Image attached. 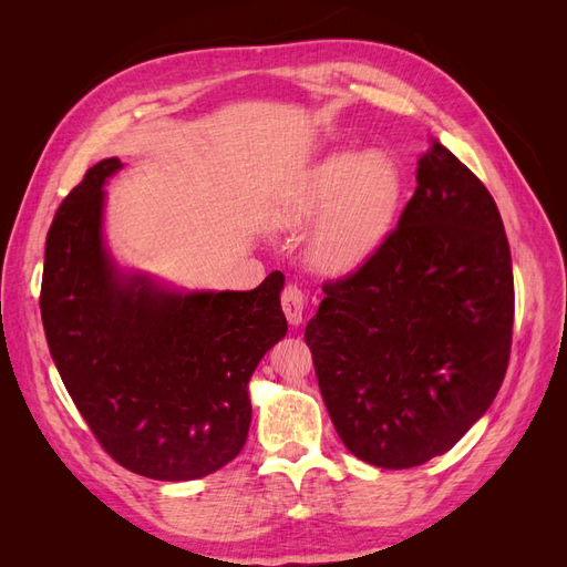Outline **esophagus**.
I'll list each match as a JSON object with an SVG mask.
<instances>
[{
	"label": "esophagus",
	"instance_id": "obj_1",
	"mask_svg": "<svg viewBox=\"0 0 567 567\" xmlns=\"http://www.w3.org/2000/svg\"><path fill=\"white\" fill-rule=\"evenodd\" d=\"M281 307L284 315L290 326H300L302 323V312H305V296L298 286H286L281 293Z\"/></svg>",
	"mask_w": 567,
	"mask_h": 567
}]
</instances>
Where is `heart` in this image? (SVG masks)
<instances>
[{
  "label": "heart",
  "mask_w": 567,
  "mask_h": 567,
  "mask_svg": "<svg viewBox=\"0 0 567 567\" xmlns=\"http://www.w3.org/2000/svg\"><path fill=\"white\" fill-rule=\"evenodd\" d=\"M406 194L400 158L385 148L336 151L286 182L267 210V225L305 238V262L326 277H342L381 250Z\"/></svg>",
  "instance_id": "heart-1"
}]
</instances>
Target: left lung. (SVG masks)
<instances>
[{
    "instance_id": "obj_1",
    "label": "left lung",
    "mask_w": 567,
    "mask_h": 567,
    "mask_svg": "<svg viewBox=\"0 0 567 567\" xmlns=\"http://www.w3.org/2000/svg\"><path fill=\"white\" fill-rule=\"evenodd\" d=\"M323 293L305 340L357 458L414 468L485 416L511 354V250L494 198L447 146L431 140L398 229Z\"/></svg>"
}]
</instances>
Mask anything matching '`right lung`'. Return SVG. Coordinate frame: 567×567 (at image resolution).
Returning <instances> with one entry per match:
<instances>
[{
  "instance_id": "add662e5",
  "label": "right lung",
  "mask_w": 567,
  "mask_h": 567,
  "mask_svg": "<svg viewBox=\"0 0 567 567\" xmlns=\"http://www.w3.org/2000/svg\"><path fill=\"white\" fill-rule=\"evenodd\" d=\"M106 158L65 196L44 248L40 310L51 359L120 466L196 480L244 450L248 383L286 336L284 274L252 290H186L120 267L106 234Z\"/></svg>"
}]
</instances>
